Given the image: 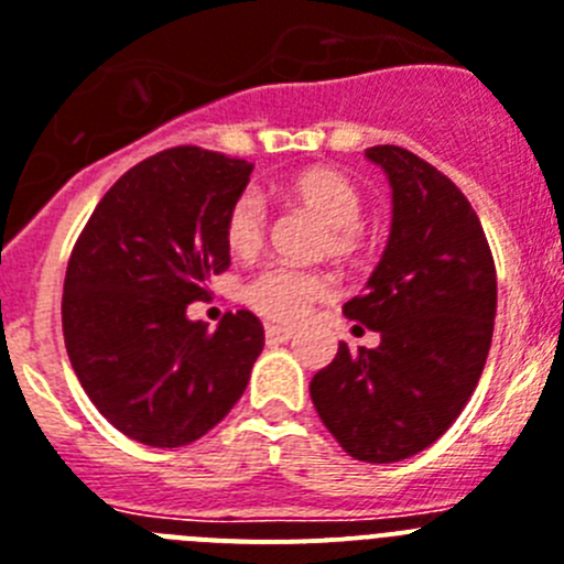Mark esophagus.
<instances>
[{
    "label": "esophagus",
    "instance_id": "obj_1",
    "mask_svg": "<svg viewBox=\"0 0 564 564\" xmlns=\"http://www.w3.org/2000/svg\"><path fill=\"white\" fill-rule=\"evenodd\" d=\"M295 329L292 326H278V323H267V343H286L292 340Z\"/></svg>",
    "mask_w": 564,
    "mask_h": 564
}]
</instances>
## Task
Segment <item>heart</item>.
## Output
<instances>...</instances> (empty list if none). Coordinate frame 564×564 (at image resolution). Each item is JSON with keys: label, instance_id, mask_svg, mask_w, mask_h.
I'll return each mask as SVG.
<instances>
[{"label": "heart", "instance_id": "obj_1", "mask_svg": "<svg viewBox=\"0 0 564 564\" xmlns=\"http://www.w3.org/2000/svg\"><path fill=\"white\" fill-rule=\"evenodd\" d=\"M289 198L317 215L326 227V249L335 258H355L360 252V224H364V195L349 178L329 166L303 170L286 187ZM227 247L235 254H252L261 249L267 235V204L261 193L243 189L232 200L224 221ZM329 275L315 269H297L289 263H272L261 269L243 289V297L254 312L272 321H301L315 301L329 297Z\"/></svg>", "mask_w": 564, "mask_h": 564}]
</instances>
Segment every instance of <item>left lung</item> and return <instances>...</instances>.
Instances as JSON below:
<instances>
[{"label": "left lung", "instance_id": "obj_1", "mask_svg": "<svg viewBox=\"0 0 564 564\" xmlns=\"http://www.w3.org/2000/svg\"><path fill=\"white\" fill-rule=\"evenodd\" d=\"M391 187V232L364 295L343 312L380 332L377 349L346 343L310 383L343 452L400 463L452 429L491 349L497 269L468 198L403 147H369Z\"/></svg>", "mask_w": 564, "mask_h": 564}]
</instances>
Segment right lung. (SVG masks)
<instances>
[{"instance_id":"obj_1","label":"right lung","mask_w":564,"mask_h":564,"mask_svg":"<svg viewBox=\"0 0 564 564\" xmlns=\"http://www.w3.org/2000/svg\"><path fill=\"white\" fill-rule=\"evenodd\" d=\"M252 164L173 147L127 170L78 235L62 329L78 383L135 443L178 448L221 423L263 349L252 312L218 329L189 321L209 275L229 267L224 221Z\"/></svg>"}]
</instances>
